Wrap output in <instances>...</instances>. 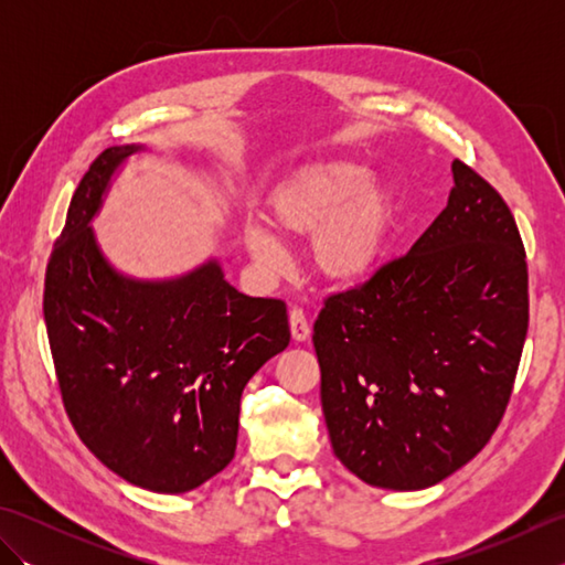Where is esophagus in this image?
Returning <instances> with one entry per match:
<instances>
[{"instance_id":"esophagus-1","label":"esophagus","mask_w":565,"mask_h":565,"mask_svg":"<svg viewBox=\"0 0 565 565\" xmlns=\"http://www.w3.org/2000/svg\"><path fill=\"white\" fill-rule=\"evenodd\" d=\"M289 322H291V338L296 342H306L310 338V326L306 320V313L301 308H291L289 310Z\"/></svg>"}]
</instances>
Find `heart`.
Here are the masks:
<instances>
[{
	"label": "heart",
	"instance_id": "heart-1",
	"mask_svg": "<svg viewBox=\"0 0 565 565\" xmlns=\"http://www.w3.org/2000/svg\"><path fill=\"white\" fill-rule=\"evenodd\" d=\"M264 218L286 239L310 237V264L322 281L354 286L386 257L398 199L386 182H369L364 164L320 160L298 167L274 186ZM243 247L259 269L281 267V247L262 225H245Z\"/></svg>",
	"mask_w": 565,
	"mask_h": 565
}]
</instances>
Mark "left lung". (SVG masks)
<instances>
[{
	"label": "left lung",
	"mask_w": 565,
	"mask_h": 565,
	"mask_svg": "<svg viewBox=\"0 0 565 565\" xmlns=\"http://www.w3.org/2000/svg\"><path fill=\"white\" fill-rule=\"evenodd\" d=\"M407 255L322 301L313 326L332 451L364 483L423 490L498 429L530 326L508 203L461 160Z\"/></svg>",
	"instance_id": "8db88e82"
}]
</instances>
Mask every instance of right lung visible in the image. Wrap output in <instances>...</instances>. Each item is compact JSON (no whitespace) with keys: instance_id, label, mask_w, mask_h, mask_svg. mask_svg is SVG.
I'll use <instances>...</instances> for the list:
<instances>
[{"instance_id":"right-lung-1","label":"right lung","mask_w":565,"mask_h":565,"mask_svg":"<svg viewBox=\"0 0 565 565\" xmlns=\"http://www.w3.org/2000/svg\"><path fill=\"white\" fill-rule=\"evenodd\" d=\"M138 150L106 148L82 177L47 259L43 316L87 449L128 483L186 493L233 461L247 381L291 332L284 301L239 294L213 259L170 281L128 279L104 259L89 221Z\"/></svg>"}]
</instances>
